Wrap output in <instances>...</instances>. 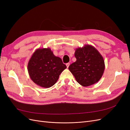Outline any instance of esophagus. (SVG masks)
Listing matches in <instances>:
<instances>
[{"label": "esophagus", "mask_w": 130, "mask_h": 130, "mask_svg": "<svg viewBox=\"0 0 130 130\" xmlns=\"http://www.w3.org/2000/svg\"><path fill=\"white\" fill-rule=\"evenodd\" d=\"M69 65H70V63H66V66H67V68H68V67H69Z\"/></svg>", "instance_id": "esophagus-1"}]
</instances>
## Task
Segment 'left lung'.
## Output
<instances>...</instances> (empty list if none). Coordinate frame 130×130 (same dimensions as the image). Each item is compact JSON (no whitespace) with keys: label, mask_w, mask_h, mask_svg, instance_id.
I'll list each match as a JSON object with an SVG mask.
<instances>
[{"label":"left lung","mask_w":130,"mask_h":130,"mask_svg":"<svg viewBox=\"0 0 130 130\" xmlns=\"http://www.w3.org/2000/svg\"><path fill=\"white\" fill-rule=\"evenodd\" d=\"M74 55L76 61L68 68L78 84L87 87L100 80L105 70V62L95 47L85 45L76 49Z\"/></svg>","instance_id":"obj_1"}]
</instances>
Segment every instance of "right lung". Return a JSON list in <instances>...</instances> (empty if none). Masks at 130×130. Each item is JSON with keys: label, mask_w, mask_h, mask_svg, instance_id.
I'll list each match as a JSON object with an SVG mask.
<instances>
[{"label": "right lung", "mask_w": 130, "mask_h": 130, "mask_svg": "<svg viewBox=\"0 0 130 130\" xmlns=\"http://www.w3.org/2000/svg\"><path fill=\"white\" fill-rule=\"evenodd\" d=\"M66 68L61 58L55 56L49 48L36 50L27 64L31 79L43 88H49L55 84Z\"/></svg>", "instance_id": "right-lung-1"}]
</instances>
